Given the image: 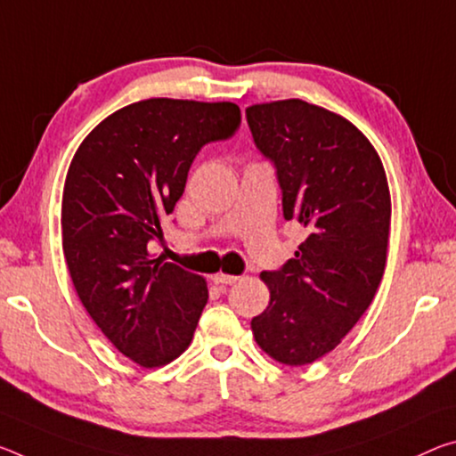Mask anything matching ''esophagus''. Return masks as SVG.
<instances>
[{
  "mask_svg": "<svg viewBox=\"0 0 456 456\" xmlns=\"http://www.w3.org/2000/svg\"><path fill=\"white\" fill-rule=\"evenodd\" d=\"M213 280H215V284H219V286H231V284H235L240 278L229 276V273H216Z\"/></svg>",
  "mask_w": 456,
  "mask_h": 456,
  "instance_id": "obj_1",
  "label": "esophagus"
}]
</instances>
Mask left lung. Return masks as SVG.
I'll return each mask as SVG.
<instances>
[{
  "label": "left lung",
  "mask_w": 456,
  "mask_h": 456,
  "mask_svg": "<svg viewBox=\"0 0 456 456\" xmlns=\"http://www.w3.org/2000/svg\"><path fill=\"white\" fill-rule=\"evenodd\" d=\"M257 148L278 168L288 221L306 240L280 272H262L270 302L251 321L281 365L314 363L370 308L386 270L392 197L384 162L349 119L302 99L245 110Z\"/></svg>",
  "instance_id": "obj_1"
}]
</instances>
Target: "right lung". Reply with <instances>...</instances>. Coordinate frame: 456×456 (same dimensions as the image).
Segmentation results:
<instances>
[{
	"label": "right lung",
	"instance_id": "obj_1",
	"mask_svg": "<svg viewBox=\"0 0 456 456\" xmlns=\"http://www.w3.org/2000/svg\"><path fill=\"white\" fill-rule=\"evenodd\" d=\"M240 121L229 101L143 99L107 115L70 160L61 225L72 286L115 349L146 370L189 349L208 298L205 278L151 259L148 243L162 240L199 150Z\"/></svg>",
	"mask_w": 456,
	"mask_h": 456
}]
</instances>
